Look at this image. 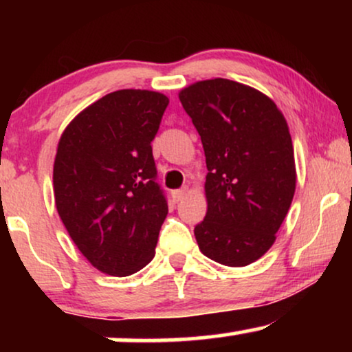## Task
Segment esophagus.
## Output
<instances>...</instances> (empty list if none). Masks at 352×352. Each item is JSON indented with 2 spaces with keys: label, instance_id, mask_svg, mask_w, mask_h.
Returning a JSON list of instances; mask_svg holds the SVG:
<instances>
[{
  "label": "esophagus",
  "instance_id": "34e87169",
  "mask_svg": "<svg viewBox=\"0 0 352 352\" xmlns=\"http://www.w3.org/2000/svg\"><path fill=\"white\" fill-rule=\"evenodd\" d=\"M186 194H187V189L186 187H182V189H177V190H173L171 192V199H173V201H181L182 199H184L186 197Z\"/></svg>",
  "mask_w": 352,
  "mask_h": 352
}]
</instances>
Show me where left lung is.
<instances>
[{
  "label": "left lung",
  "mask_w": 352,
  "mask_h": 352,
  "mask_svg": "<svg viewBox=\"0 0 352 352\" xmlns=\"http://www.w3.org/2000/svg\"><path fill=\"white\" fill-rule=\"evenodd\" d=\"M206 157L208 211L194 234L206 258L230 267L263 256L290 208L296 186L292 136L267 96L214 78L179 93Z\"/></svg>",
  "instance_id": "obj_1"
}]
</instances>
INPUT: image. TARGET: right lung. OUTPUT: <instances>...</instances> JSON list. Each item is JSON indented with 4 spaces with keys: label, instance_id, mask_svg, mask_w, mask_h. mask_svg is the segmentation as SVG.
I'll use <instances>...</instances> for the list:
<instances>
[{
    "label": "right lung",
    "instance_id": "add662e5",
    "mask_svg": "<svg viewBox=\"0 0 352 352\" xmlns=\"http://www.w3.org/2000/svg\"><path fill=\"white\" fill-rule=\"evenodd\" d=\"M168 104L155 91H115L60 136L52 175L57 211L85 258L109 276H131L155 256L168 201L151 144Z\"/></svg>",
    "mask_w": 352,
    "mask_h": 352
}]
</instances>
